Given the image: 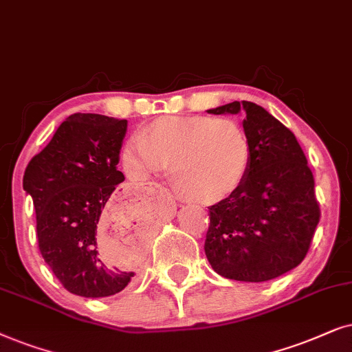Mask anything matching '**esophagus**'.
I'll use <instances>...</instances> for the list:
<instances>
[{"instance_id":"34e87169","label":"esophagus","mask_w":352,"mask_h":352,"mask_svg":"<svg viewBox=\"0 0 352 352\" xmlns=\"http://www.w3.org/2000/svg\"><path fill=\"white\" fill-rule=\"evenodd\" d=\"M157 188H159V190H161L164 195H167V196H168V190H167V188H164V186H157Z\"/></svg>"}]
</instances>
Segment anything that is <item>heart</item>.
<instances>
[{
    "mask_svg": "<svg viewBox=\"0 0 352 352\" xmlns=\"http://www.w3.org/2000/svg\"><path fill=\"white\" fill-rule=\"evenodd\" d=\"M122 162L135 179L170 167L173 185L185 198L212 204L245 184L251 146L241 125L227 117L166 116L125 144Z\"/></svg>",
    "mask_w": 352,
    "mask_h": 352,
    "instance_id": "b5f03b06",
    "label": "heart"
}]
</instances>
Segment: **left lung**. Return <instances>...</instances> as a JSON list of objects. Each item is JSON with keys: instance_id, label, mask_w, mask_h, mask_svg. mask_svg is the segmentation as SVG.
<instances>
[{"instance_id": "left-lung-1", "label": "left lung", "mask_w": 352, "mask_h": 352, "mask_svg": "<svg viewBox=\"0 0 352 352\" xmlns=\"http://www.w3.org/2000/svg\"><path fill=\"white\" fill-rule=\"evenodd\" d=\"M208 112L240 114L251 146L245 184L209 208V264L238 282L277 278L304 261L320 220L307 159L292 130L254 102Z\"/></svg>"}]
</instances>
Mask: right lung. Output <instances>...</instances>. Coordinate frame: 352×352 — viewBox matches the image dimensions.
<instances>
[{"label": "right lung", "mask_w": 352, "mask_h": 352, "mask_svg": "<svg viewBox=\"0 0 352 352\" xmlns=\"http://www.w3.org/2000/svg\"><path fill=\"white\" fill-rule=\"evenodd\" d=\"M127 120L101 114L69 116L23 173L34 199L41 256L67 292L85 298L119 293L137 262L112 259L101 245L109 230L125 228L146 241L137 203L120 198L117 170Z\"/></svg>", "instance_id": "add662e5"}]
</instances>
